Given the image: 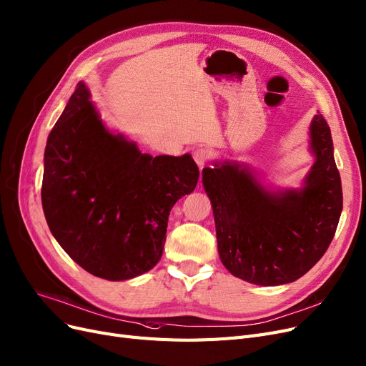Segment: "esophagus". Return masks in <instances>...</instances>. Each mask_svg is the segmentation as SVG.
I'll list each match as a JSON object with an SVG mask.
<instances>
[{"instance_id":"esophagus-1","label":"esophagus","mask_w":366,"mask_h":366,"mask_svg":"<svg viewBox=\"0 0 366 366\" xmlns=\"http://www.w3.org/2000/svg\"><path fill=\"white\" fill-rule=\"evenodd\" d=\"M192 156H194V160L198 167H204L212 159V152L206 147H199V149L194 150Z\"/></svg>"}]
</instances>
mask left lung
Segmentation results:
<instances>
[{"label": "left lung", "instance_id": "8db88e82", "mask_svg": "<svg viewBox=\"0 0 366 366\" xmlns=\"http://www.w3.org/2000/svg\"><path fill=\"white\" fill-rule=\"evenodd\" d=\"M317 156L302 191L269 194L237 165L204 168L222 264L257 285L293 282L325 255L342 212L341 175L330 127L318 114L311 123Z\"/></svg>", "mask_w": 366, "mask_h": 366}]
</instances>
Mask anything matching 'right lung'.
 <instances>
[{"instance_id": "1", "label": "right lung", "mask_w": 366, "mask_h": 366, "mask_svg": "<svg viewBox=\"0 0 366 366\" xmlns=\"http://www.w3.org/2000/svg\"><path fill=\"white\" fill-rule=\"evenodd\" d=\"M89 89L76 85L48 137L41 206L69 257L89 273L124 281L162 257L172 206L199 179L184 154H142L102 124Z\"/></svg>"}]
</instances>
